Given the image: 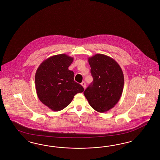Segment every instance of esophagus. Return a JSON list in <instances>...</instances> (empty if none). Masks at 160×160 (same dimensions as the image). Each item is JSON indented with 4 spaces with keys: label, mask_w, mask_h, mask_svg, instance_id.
<instances>
[{
    "label": "esophagus",
    "mask_w": 160,
    "mask_h": 160,
    "mask_svg": "<svg viewBox=\"0 0 160 160\" xmlns=\"http://www.w3.org/2000/svg\"><path fill=\"white\" fill-rule=\"evenodd\" d=\"M81 84H82V86L84 89L86 88V82H82L81 83Z\"/></svg>",
    "instance_id": "esophagus-1"
}]
</instances>
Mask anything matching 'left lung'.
<instances>
[{
  "label": "left lung",
  "mask_w": 160,
  "mask_h": 160,
  "mask_svg": "<svg viewBox=\"0 0 160 160\" xmlns=\"http://www.w3.org/2000/svg\"><path fill=\"white\" fill-rule=\"evenodd\" d=\"M92 82L84 92L90 105L104 112L115 106L124 88V74L120 65L112 58L96 54L88 58Z\"/></svg>",
  "instance_id": "left-lung-1"
}]
</instances>
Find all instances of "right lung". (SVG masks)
Returning a JSON list of instances; mask_svg holds the SVG:
<instances>
[{
	"label": "right lung",
	"mask_w": 160,
	"mask_h": 160,
	"mask_svg": "<svg viewBox=\"0 0 160 160\" xmlns=\"http://www.w3.org/2000/svg\"><path fill=\"white\" fill-rule=\"evenodd\" d=\"M73 58L66 54L51 56L40 64L35 74V87L40 101L54 112L70 104L75 94L84 92L74 82V73L68 67Z\"/></svg>",
	"instance_id": "obj_1"
}]
</instances>
